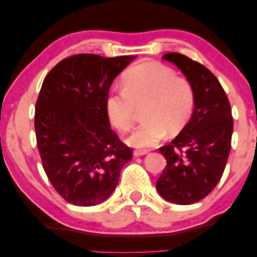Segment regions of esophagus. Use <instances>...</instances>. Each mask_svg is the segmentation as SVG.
<instances>
[{
  "label": "esophagus",
  "instance_id": "esophagus-1",
  "mask_svg": "<svg viewBox=\"0 0 257 257\" xmlns=\"http://www.w3.org/2000/svg\"><path fill=\"white\" fill-rule=\"evenodd\" d=\"M147 153H149V151L147 150H135V152H133L135 157H142V156H145Z\"/></svg>",
  "mask_w": 257,
  "mask_h": 257
}]
</instances>
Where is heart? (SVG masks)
Returning <instances> with one entry per match:
<instances>
[{
	"instance_id": "heart-1",
	"label": "heart",
	"mask_w": 257,
	"mask_h": 257,
	"mask_svg": "<svg viewBox=\"0 0 257 257\" xmlns=\"http://www.w3.org/2000/svg\"><path fill=\"white\" fill-rule=\"evenodd\" d=\"M120 92L105 98L108 121L119 132L130 131L138 110L144 122L127 142L135 147H151L164 138L175 136L191 120L195 106V91L185 77L177 76L170 66L146 62L128 69L121 78Z\"/></svg>"
}]
</instances>
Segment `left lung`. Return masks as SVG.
I'll return each mask as SVG.
<instances>
[{"label":"left lung","instance_id":"left-lung-1","mask_svg":"<svg viewBox=\"0 0 257 257\" xmlns=\"http://www.w3.org/2000/svg\"><path fill=\"white\" fill-rule=\"evenodd\" d=\"M163 58L192 83L195 106L186 127L159 149L167 165L157 189L168 201L191 205L206 198L222 177L231 145V108L223 87L205 65L178 52Z\"/></svg>","mask_w":257,"mask_h":257}]
</instances>
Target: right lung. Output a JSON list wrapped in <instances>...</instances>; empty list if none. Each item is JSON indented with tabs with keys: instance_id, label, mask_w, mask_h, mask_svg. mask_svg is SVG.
<instances>
[{
	"instance_id": "add662e5",
	"label": "right lung",
	"mask_w": 257,
	"mask_h": 257,
	"mask_svg": "<svg viewBox=\"0 0 257 257\" xmlns=\"http://www.w3.org/2000/svg\"><path fill=\"white\" fill-rule=\"evenodd\" d=\"M135 57L78 54L52 68L42 84L35 131L42 165L56 192L76 206H94L117 187L133 150L111 130L105 98Z\"/></svg>"
}]
</instances>
